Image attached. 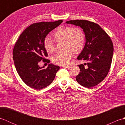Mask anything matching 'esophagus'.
I'll list each match as a JSON object with an SVG mask.
<instances>
[{"instance_id": "34e87169", "label": "esophagus", "mask_w": 125, "mask_h": 125, "mask_svg": "<svg viewBox=\"0 0 125 125\" xmlns=\"http://www.w3.org/2000/svg\"><path fill=\"white\" fill-rule=\"evenodd\" d=\"M63 68H67V69H70L71 67V66H70V65H63Z\"/></svg>"}]
</instances>
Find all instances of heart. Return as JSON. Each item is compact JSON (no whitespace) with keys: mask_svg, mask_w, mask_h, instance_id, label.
Masks as SVG:
<instances>
[{"mask_svg":"<svg viewBox=\"0 0 125 125\" xmlns=\"http://www.w3.org/2000/svg\"><path fill=\"white\" fill-rule=\"evenodd\" d=\"M52 37L57 43L62 42L61 49L63 51L52 57V63L57 65L68 64L73 54L81 52L85 43V35L79 27H60L52 34ZM44 47L48 54H52L55 51V46L49 38L44 39Z\"/></svg>","mask_w":125,"mask_h":125,"instance_id":"1","label":"heart"}]
</instances>
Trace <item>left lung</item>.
<instances>
[{
	"mask_svg": "<svg viewBox=\"0 0 125 125\" xmlns=\"http://www.w3.org/2000/svg\"><path fill=\"white\" fill-rule=\"evenodd\" d=\"M65 23L81 27L85 35V44L77 60L86 61L87 62L84 65L87 67L78 65L80 72L76 77L77 82L87 88L97 85L104 79L110 70L113 54L112 41L99 25L93 22L76 20Z\"/></svg>",
	"mask_w": 125,
	"mask_h": 125,
	"instance_id": "obj_1",
	"label": "left lung"
}]
</instances>
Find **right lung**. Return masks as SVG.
Masks as SVG:
<instances>
[{"instance_id": "1", "label": "right lung", "mask_w": 125, "mask_h": 125, "mask_svg": "<svg viewBox=\"0 0 125 125\" xmlns=\"http://www.w3.org/2000/svg\"><path fill=\"white\" fill-rule=\"evenodd\" d=\"M63 22L33 23L23 31L16 42L13 50V58L19 75L24 83L31 88L41 90L48 86L60 69L59 66L48 64L47 69L39 67L42 60L49 63L44 57L48 54L44 47V41L50 31Z\"/></svg>"}]
</instances>
